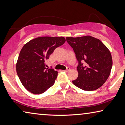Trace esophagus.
Returning <instances> with one entry per match:
<instances>
[{
	"instance_id": "esophagus-1",
	"label": "esophagus",
	"mask_w": 125,
	"mask_h": 125,
	"mask_svg": "<svg viewBox=\"0 0 125 125\" xmlns=\"http://www.w3.org/2000/svg\"><path fill=\"white\" fill-rule=\"evenodd\" d=\"M70 70H71V69L70 68H67V70H64V72H68L69 71H70Z\"/></svg>"
}]
</instances>
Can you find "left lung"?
<instances>
[{"label": "left lung", "instance_id": "1", "mask_svg": "<svg viewBox=\"0 0 125 125\" xmlns=\"http://www.w3.org/2000/svg\"><path fill=\"white\" fill-rule=\"evenodd\" d=\"M78 62V76L72 81L84 91L96 90L104 84L110 74L112 59L108 49L98 39L87 35L67 37Z\"/></svg>", "mask_w": 125, "mask_h": 125}]
</instances>
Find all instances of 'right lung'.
<instances>
[{
  "label": "right lung",
  "mask_w": 125,
  "mask_h": 125,
  "mask_svg": "<svg viewBox=\"0 0 125 125\" xmlns=\"http://www.w3.org/2000/svg\"><path fill=\"white\" fill-rule=\"evenodd\" d=\"M65 42L63 37H40L24 45L16 70L20 81L28 91L33 94H41L54 84L58 72L52 68H47L45 61Z\"/></svg>",
  "instance_id": "add662e5"
}]
</instances>
